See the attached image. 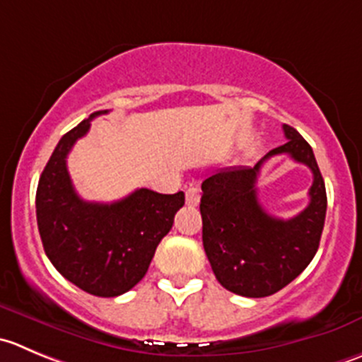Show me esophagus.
Masks as SVG:
<instances>
[{"label": "esophagus", "instance_id": "esophagus-1", "mask_svg": "<svg viewBox=\"0 0 362 362\" xmlns=\"http://www.w3.org/2000/svg\"><path fill=\"white\" fill-rule=\"evenodd\" d=\"M202 199V192H199L198 187H189L185 191V202H187L189 206H196Z\"/></svg>", "mask_w": 362, "mask_h": 362}]
</instances>
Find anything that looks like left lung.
I'll return each instance as SVG.
<instances>
[{
    "instance_id": "obj_1",
    "label": "left lung",
    "mask_w": 362,
    "mask_h": 362,
    "mask_svg": "<svg viewBox=\"0 0 362 362\" xmlns=\"http://www.w3.org/2000/svg\"><path fill=\"white\" fill-rule=\"evenodd\" d=\"M286 143L270 150L255 166L224 168L202 184L199 212L203 247L217 281L242 297H267L285 288L317 255L327 210L325 184L306 139L283 125ZM286 153L314 173L310 203L292 220L270 216L257 202L261 164Z\"/></svg>"
}]
</instances>
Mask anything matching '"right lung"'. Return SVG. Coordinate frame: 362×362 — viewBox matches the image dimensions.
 <instances>
[{"label":"right lung","instance_id":"add662e5","mask_svg":"<svg viewBox=\"0 0 362 362\" xmlns=\"http://www.w3.org/2000/svg\"><path fill=\"white\" fill-rule=\"evenodd\" d=\"M106 113H92L56 145L38 180L37 224L45 255L63 278L92 296L117 297L146 274L185 196L182 191L159 194L143 187L113 203L79 198L66 156L93 118Z\"/></svg>","mask_w":362,"mask_h":362}]
</instances>
